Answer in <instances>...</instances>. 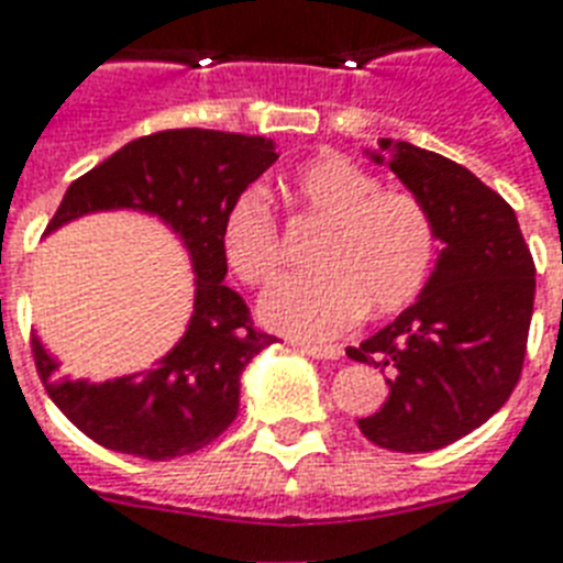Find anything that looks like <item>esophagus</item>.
I'll use <instances>...</instances> for the list:
<instances>
[{"label": "esophagus", "mask_w": 563, "mask_h": 563, "mask_svg": "<svg viewBox=\"0 0 563 563\" xmlns=\"http://www.w3.org/2000/svg\"><path fill=\"white\" fill-rule=\"evenodd\" d=\"M299 352L308 354V357L317 360H340L343 357V349L340 345H296Z\"/></svg>", "instance_id": "obj_1"}]
</instances>
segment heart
<instances>
[{"label":"heart","mask_w":563,"mask_h":563,"mask_svg":"<svg viewBox=\"0 0 563 563\" xmlns=\"http://www.w3.org/2000/svg\"><path fill=\"white\" fill-rule=\"evenodd\" d=\"M308 214L325 220L313 246L319 269L278 278L261 299L264 322L290 336L328 340L363 310L389 317L409 308L433 276L439 235L427 203L407 188H384L375 170L343 154H322L290 177ZM220 253L246 287L267 285L285 258L276 211L246 188L220 220Z\"/></svg>","instance_id":"heart-1"}]
</instances>
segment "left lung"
Wrapping results in <instances>:
<instances>
[{
  "mask_svg": "<svg viewBox=\"0 0 563 563\" xmlns=\"http://www.w3.org/2000/svg\"><path fill=\"white\" fill-rule=\"evenodd\" d=\"M380 147L444 246L418 302L345 354L389 375L384 407L357 418L363 435L386 451L427 453L485 424L515 393L534 261L515 209L471 170L409 142L380 139Z\"/></svg>",
  "mask_w": 563,
  "mask_h": 563,
  "instance_id": "1",
  "label": "left lung"
}]
</instances>
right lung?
Here are the masks:
<instances>
[{"label":"right lung","instance_id":"1","mask_svg":"<svg viewBox=\"0 0 563 563\" xmlns=\"http://www.w3.org/2000/svg\"><path fill=\"white\" fill-rule=\"evenodd\" d=\"M278 159L273 139L220 130H159L78 177L46 232L101 209L151 211L186 244L197 273L186 336L154 368L103 384L69 380L31 336L48 398L107 451L165 462L211 444L238 416L241 372L276 336L255 328L250 308L223 285L220 220L229 203Z\"/></svg>","mask_w":563,"mask_h":563}]
</instances>
